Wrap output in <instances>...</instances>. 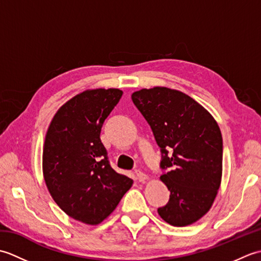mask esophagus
<instances>
[{
    "instance_id": "obj_1",
    "label": "esophagus",
    "mask_w": 261,
    "mask_h": 261,
    "mask_svg": "<svg viewBox=\"0 0 261 261\" xmlns=\"http://www.w3.org/2000/svg\"><path fill=\"white\" fill-rule=\"evenodd\" d=\"M136 175H137V178L139 181H145L146 179L149 178L148 175H146L145 173H142L141 170H136Z\"/></svg>"
}]
</instances>
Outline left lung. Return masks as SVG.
Listing matches in <instances>:
<instances>
[{
	"instance_id": "obj_1",
	"label": "left lung",
	"mask_w": 261,
	"mask_h": 261,
	"mask_svg": "<svg viewBox=\"0 0 261 261\" xmlns=\"http://www.w3.org/2000/svg\"><path fill=\"white\" fill-rule=\"evenodd\" d=\"M132 101L162 149L160 179L170 192L158 214L174 226L196 222L208 212L222 178L221 130L207 110L185 93L168 87L142 88ZM172 154L168 156V150Z\"/></svg>"
}]
</instances>
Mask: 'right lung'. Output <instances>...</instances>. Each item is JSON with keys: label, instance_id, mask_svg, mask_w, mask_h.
I'll list each match as a JSON object with an SVG mask.
<instances>
[{"label": "right lung", "instance_id": "add662e5", "mask_svg": "<svg viewBox=\"0 0 261 261\" xmlns=\"http://www.w3.org/2000/svg\"><path fill=\"white\" fill-rule=\"evenodd\" d=\"M122 94L118 88L77 94L60 107L46 134L42 171L48 191L66 214L85 224L107 219L134 184L111 167L99 138Z\"/></svg>", "mask_w": 261, "mask_h": 261}]
</instances>
